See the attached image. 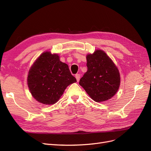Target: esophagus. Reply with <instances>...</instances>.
<instances>
[{
    "instance_id": "esophagus-1",
    "label": "esophagus",
    "mask_w": 151,
    "mask_h": 151,
    "mask_svg": "<svg viewBox=\"0 0 151 151\" xmlns=\"http://www.w3.org/2000/svg\"><path fill=\"white\" fill-rule=\"evenodd\" d=\"M76 79H77V82H79V80H80V77H81V76H80V74H77L76 75Z\"/></svg>"
}]
</instances>
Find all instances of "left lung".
<instances>
[{"mask_svg":"<svg viewBox=\"0 0 151 151\" xmlns=\"http://www.w3.org/2000/svg\"><path fill=\"white\" fill-rule=\"evenodd\" d=\"M88 71L79 84L96 102L107 101L114 96L120 84V72L106 53L96 50L86 56Z\"/></svg>","mask_w":151,"mask_h":151,"instance_id":"1","label":"left lung"}]
</instances>
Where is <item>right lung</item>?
Wrapping results in <instances>:
<instances>
[{
    "label": "right lung",
    "mask_w": 151,
    "mask_h": 151,
    "mask_svg": "<svg viewBox=\"0 0 151 151\" xmlns=\"http://www.w3.org/2000/svg\"><path fill=\"white\" fill-rule=\"evenodd\" d=\"M28 86L33 97L44 104L56 103L68 86L77 80L66 63L60 60L58 54L45 52L31 67Z\"/></svg>",
    "instance_id": "1"
}]
</instances>
